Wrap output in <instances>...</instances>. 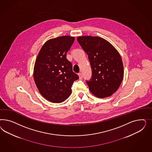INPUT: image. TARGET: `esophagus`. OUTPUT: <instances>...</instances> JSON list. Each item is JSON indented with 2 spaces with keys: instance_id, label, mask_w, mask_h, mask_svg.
<instances>
[{
  "instance_id": "34e87169",
  "label": "esophagus",
  "mask_w": 152,
  "mask_h": 152,
  "mask_svg": "<svg viewBox=\"0 0 152 152\" xmlns=\"http://www.w3.org/2000/svg\"><path fill=\"white\" fill-rule=\"evenodd\" d=\"M78 76H79V78L80 80H82L83 78V75L81 73H79L78 74Z\"/></svg>"
}]
</instances>
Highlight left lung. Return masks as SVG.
Returning a JSON list of instances; mask_svg holds the SVG:
<instances>
[{
    "label": "left lung",
    "mask_w": 152,
    "mask_h": 152,
    "mask_svg": "<svg viewBox=\"0 0 152 152\" xmlns=\"http://www.w3.org/2000/svg\"><path fill=\"white\" fill-rule=\"evenodd\" d=\"M77 39L88 55L91 65V78L86 80L90 91L99 98L110 96L118 89L124 76L119 52L100 37L82 36Z\"/></svg>",
    "instance_id": "left-lung-1"
}]
</instances>
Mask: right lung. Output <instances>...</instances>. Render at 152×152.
I'll return each mask as SVG.
<instances>
[{
    "label": "right lung",
    "instance_id": "add662e5",
    "mask_svg": "<svg viewBox=\"0 0 152 152\" xmlns=\"http://www.w3.org/2000/svg\"><path fill=\"white\" fill-rule=\"evenodd\" d=\"M74 41V37L68 36L51 39L43 45L38 55L34 80L41 94L48 101H64L71 94L72 83L79 78L66 58Z\"/></svg>",
    "mask_w": 152,
    "mask_h": 152
}]
</instances>
